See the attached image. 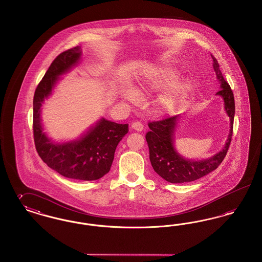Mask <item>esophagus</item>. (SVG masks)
Instances as JSON below:
<instances>
[{
	"label": "esophagus",
	"instance_id": "1",
	"mask_svg": "<svg viewBox=\"0 0 262 262\" xmlns=\"http://www.w3.org/2000/svg\"><path fill=\"white\" fill-rule=\"evenodd\" d=\"M132 128H134L137 132H142L143 130V125L139 122H135L132 124Z\"/></svg>",
	"mask_w": 262,
	"mask_h": 262
}]
</instances>
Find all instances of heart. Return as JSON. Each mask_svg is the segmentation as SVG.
I'll return each instance as SVG.
<instances>
[{"mask_svg":"<svg viewBox=\"0 0 262 262\" xmlns=\"http://www.w3.org/2000/svg\"><path fill=\"white\" fill-rule=\"evenodd\" d=\"M181 72L170 66H159L148 70L138 79V86L144 92H155L167 88L154 102L155 112L159 115L174 114L191 92L193 83L189 78L178 79ZM123 96L128 101L137 99L135 88H125Z\"/></svg>","mask_w":262,"mask_h":262,"instance_id":"heart-1","label":"heart"}]
</instances>
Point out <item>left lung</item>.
I'll return each mask as SVG.
<instances>
[{"label":"left lung","mask_w":262,"mask_h":262,"mask_svg":"<svg viewBox=\"0 0 262 262\" xmlns=\"http://www.w3.org/2000/svg\"><path fill=\"white\" fill-rule=\"evenodd\" d=\"M211 57L213 69L220 85V90L216 95L220 96L224 101L225 112L230 120V130L224 147L206 159H188L181 155L174 147L176 133L182 118L181 115L148 124L150 130L146 134L145 138L149 147L150 162L157 174L172 184L192 182L211 173L224 160L230 146L235 116L234 94L225 80L217 60L212 55Z\"/></svg>","instance_id":"8db88e82"}]
</instances>
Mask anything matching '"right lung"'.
<instances>
[{
    "label": "right lung",
    "mask_w": 262,
    "mask_h": 262,
    "mask_svg": "<svg viewBox=\"0 0 262 262\" xmlns=\"http://www.w3.org/2000/svg\"><path fill=\"white\" fill-rule=\"evenodd\" d=\"M81 56L80 46L62 52L39 82L33 98V134L38 154L51 169L69 179L95 181L110 171L115 151L127 134L128 125L102 117L78 138L55 141L44 132L41 119L45 100L52 95L61 76L78 64Z\"/></svg>",
    "instance_id": "add662e5"
}]
</instances>
